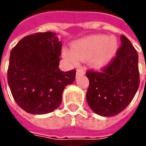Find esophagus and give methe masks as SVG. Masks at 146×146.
<instances>
[{"label": "esophagus", "instance_id": "esophagus-1", "mask_svg": "<svg viewBox=\"0 0 146 146\" xmlns=\"http://www.w3.org/2000/svg\"><path fill=\"white\" fill-rule=\"evenodd\" d=\"M81 74H84V70L83 68H79V69H77L76 70V76H80V75H81Z\"/></svg>", "mask_w": 146, "mask_h": 146}]
</instances>
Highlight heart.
I'll return each instance as SVG.
<instances>
[{
    "instance_id": "obj_1",
    "label": "heart",
    "mask_w": 146,
    "mask_h": 146,
    "mask_svg": "<svg viewBox=\"0 0 146 146\" xmlns=\"http://www.w3.org/2000/svg\"><path fill=\"white\" fill-rule=\"evenodd\" d=\"M119 42L114 36L96 35L79 40L73 44L72 49L62 48V56L70 64L77 66L81 60L90 59L94 68L107 66L115 57Z\"/></svg>"
}]
</instances>
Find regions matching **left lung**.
Here are the masks:
<instances>
[{
    "label": "left lung",
    "mask_w": 146,
    "mask_h": 146,
    "mask_svg": "<svg viewBox=\"0 0 146 146\" xmlns=\"http://www.w3.org/2000/svg\"><path fill=\"white\" fill-rule=\"evenodd\" d=\"M116 57L101 72L88 70L86 93L90 108L99 115L110 117L120 113L132 102L140 84L138 54L130 40L121 36Z\"/></svg>",
    "instance_id": "obj_1"
}]
</instances>
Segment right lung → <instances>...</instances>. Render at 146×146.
<instances>
[{
    "instance_id": "right-lung-1",
    "label": "right lung",
    "mask_w": 146,
    "mask_h": 146,
    "mask_svg": "<svg viewBox=\"0 0 146 146\" xmlns=\"http://www.w3.org/2000/svg\"><path fill=\"white\" fill-rule=\"evenodd\" d=\"M62 42L56 33L39 32L23 37L10 52L7 79L14 101L26 112L44 115L62 103L66 86L76 70L62 71Z\"/></svg>"
}]
</instances>
